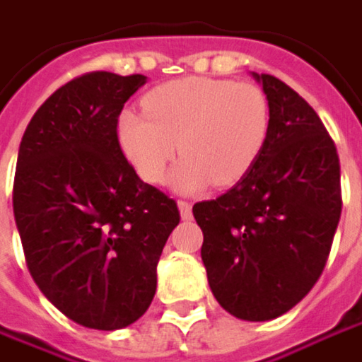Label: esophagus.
I'll return each instance as SVG.
<instances>
[{
	"label": "esophagus",
	"mask_w": 362,
	"mask_h": 362,
	"mask_svg": "<svg viewBox=\"0 0 362 362\" xmlns=\"http://www.w3.org/2000/svg\"><path fill=\"white\" fill-rule=\"evenodd\" d=\"M178 209H180L182 219H190L192 217V202L190 201H178Z\"/></svg>",
	"instance_id": "34e87169"
}]
</instances>
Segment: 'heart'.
Returning <instances> with one entry per match:
<instances>
[{
  "label": "heart",
  "instance_id": "heart-1",
  "mask_svg": "<svg viewBox=\"0 0 362 362\" xmlns=\"http://www.w3.org/2000/svg\"><path fill=\"white\" fill-rule=\"evenodd\" d=\"M143 112L118 118V143L137 174L149 184L165 178L180 145L184 160L172 182L182 192L213 180H242L264 149L270 131L268 98L256 83L184 77L151 90Z\"/></svg>",
  "mask_w": 362,
  "mask_h": 362
}]
</instances>
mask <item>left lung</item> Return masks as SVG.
<instances>
[{"mask_svg": "<svg viewBox=\"0 0 362 362\" xmlns=\"http://www.w3.org/2000/svg\"><path fill=\"white\" fill-rule=\"evenodd\" d=\"M270 106L262 153L233 188L192 206L209 285L231 315L274 320L328 262L342 213L340 160L324 122L274 75L254 74Z\"/></svg>", "mask_w": 362, "mask_h": 362, "instance_id": "obj_1", "label": "left lung"}]
</instances>
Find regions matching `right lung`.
<instances>
[{"mask_svg":"<svg viewBox=\"0 0 362 362\" xmlns=\"http://www.w3.org/2000/svg\"><path fill=\"white\" fill-rule=\"evenodd\" d=\"M145 75L92 71L34 112L18 151L13 217L42 295L86 328L120 329L147 311L158 262L180 223L118 143V117Z\"/></svg>","mask_w":362,"mask_h":362,"instance_id":"1","label":"right lung"}]
</instances>
